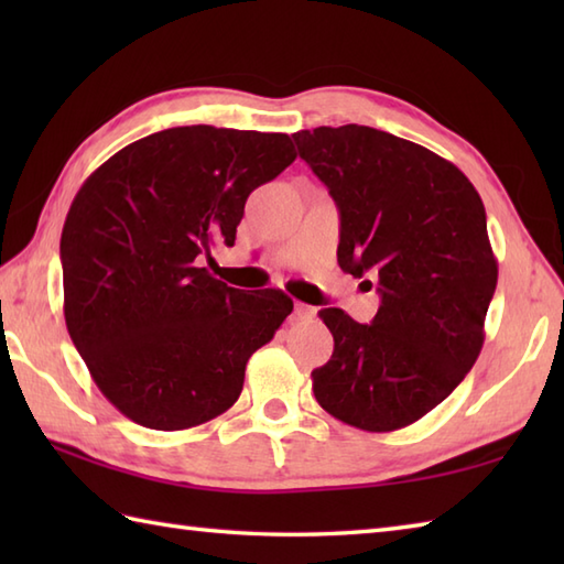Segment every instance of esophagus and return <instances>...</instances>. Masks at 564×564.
Here are the masks:
<instances>
[{
	"instance_id": "1",
	"label": "esophagus",
	"mask_w": 564,
	"mask_h": 564,
	"mask_svg": "<svg viewBox=\"0 0 564 564\" xmlns=\"http://www.w3.org/2000/svg\"><path fill=\"white\" fill-rule=\"evenodd\" d=\"M295 317L297 319H313L315 317V307H310L305 303H297L295 305Z\"/></svg>"
}]
</instances>
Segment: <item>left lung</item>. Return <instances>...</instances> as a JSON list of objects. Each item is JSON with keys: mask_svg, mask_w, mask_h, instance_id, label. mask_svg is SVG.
<instances>
[{"mask_svg": "<svg viewBox=\"0 0 564 564\" xmlns=\"http://www.w3.org/2000/svg\"><path fill=\"white\" fill-rule=\"evenodd\" d=\"M293 140L339 208V267L380 293L370 325L319 310L334 354L313 370L315 400L364 431L410 426L482 351L497 289L482 198L453 162L386 130L319 126Z\"/></svg>", "mask_w": 564, "mask_h": 564, "instance_id": "1", "label": "left lung"}]
</instances>
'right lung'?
<instances>
[{"instance_id":"add662e5","label":"right lung","mask_w":564,"mask_h":564,"mask_svg":"<svg viewBox=\"0 0 564 564\" xmlns=\"http://www.w3.org/2000/svg\"><path fill=\"white\" fill-rule=\"evenodd\" d=\"M295 158L285 133L184 126L130 142L77 191L59 239L67 332L130 422L182 431L230 410L293 313L283 291L230 289L200 261L235 245L251 191Z\"/></svg>"}]
</instances>
